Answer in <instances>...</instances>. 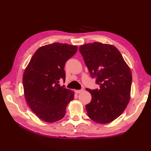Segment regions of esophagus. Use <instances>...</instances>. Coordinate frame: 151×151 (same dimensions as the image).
I'll use <instances>...</instances> for the list:
<instances>
[{
  "label": "esophagus",
  "instance_id": "1",
  "mask_svg": "<svg viewBox=\"0 0 151 151\" xmlns=\"http://www.w3.org/2000/svg\"><path fill=\"white\" fill-rule=\"evenodd\" d=\"M83 91H84V89H81V90H75V93H77V94H78V93H81V92H82Z\"/></svg>",
  "mask_w": 151,
  "mask_h": 151
}]
</instances>
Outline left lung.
I'll use <instances>...</instances> for the list:
<instances>
[{
  "label": "left lung",
  "instance_id": "8db88e82",
  "mask_svg": "<svg viewBox=\"0 0 151 151\" xmlns=\"http://www.w3.org/2000/svg\"><path fill=\"white\" fill-rule=\"evenodd\" d=\"M79 50L99 88L91 90V101L86 106L89 117L106 124L120 116L130 99L132 72L115 46L99 42L80 46Z\"/></svg>",
  "mask_w": 151,
  "mask_h": 151
}]
</instances>
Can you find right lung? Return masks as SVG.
<instances>
[{
	"mask_svg": "<svg viewBox=\"0 0 151 151\" xmlns=\"http://www.w3.org/2000/svg\"><path fill=\"white\" fill-rule=\"evenodd\" d=\"M77 49V46L66 43L46 45L36 50L25 68L22 76L24 97L40 119L54 123L65 116L75 93L59 83L65 81L64 66Z\"/></svg>",
	"mask_w": 151,
	"mask_h": 151,
	"instance_id": "add662e5",
	"label": "right lung"
}]
</instances>
